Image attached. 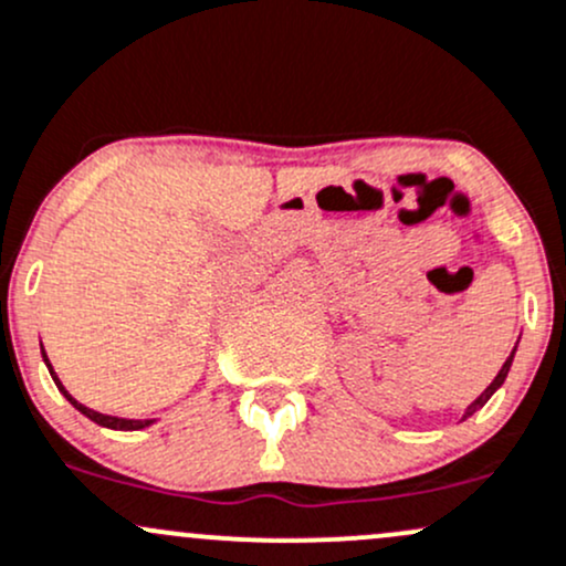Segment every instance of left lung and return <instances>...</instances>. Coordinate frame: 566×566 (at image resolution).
<instances>
[{"label": "left lung", "instance_id": "left-lung-1", "mask_svg": "<svg viewBox=\"0 0 566 566\" xmlns=\"http://www.w3.org/2000/svg\"><path fill=\"white\" fill-rule=\"evenodd\" d=\"M513 355H515V349H513ZM513 355H510V358H507V360H504L502 371H499V374H496V379H493V382H491V385H488V388H485L483 392H480V396H478V398H474V401H472V403H469V407H467V415H463V418H469V415H474V412H478V409H480V407H483V403L488 401V398H491V396H493V392H496L499 388H502V382H504V379H507V371H510V366H513Z\"/></svg>", "mask_w": 566, "mask_h": 566}]
</instances>
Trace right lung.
Returning <instances> with one entry per match:
<instances>
[{
    "label": "right lung",
    "instance_id": "add662e5",
    "mask_svg": "<svg viewBox=\"0 0 566 566\" xmlns=\"http://www.w3.org/2000/svg\"><path fill=\"white\" fill-rule=\"evenodd\" d=\"M43 360H45V366H48V371H51V377H53V382H56V388L64 392V398H67L70 403H73L75 409H78V412H83L86 415L88 420H94V423L97 426H105V428H113V431H138V428H146V426H151L154 420H127V418H113V415H103V412H94V409H88V407H83V403H78L75 401L73 396H70L67 390H64V385L59 382V377L56 374H53V368H51V363H48V355H45V349H43Z\"/></svg>",
    "mask_w": 566,
    "mask_h": 566
}]
</instances>
